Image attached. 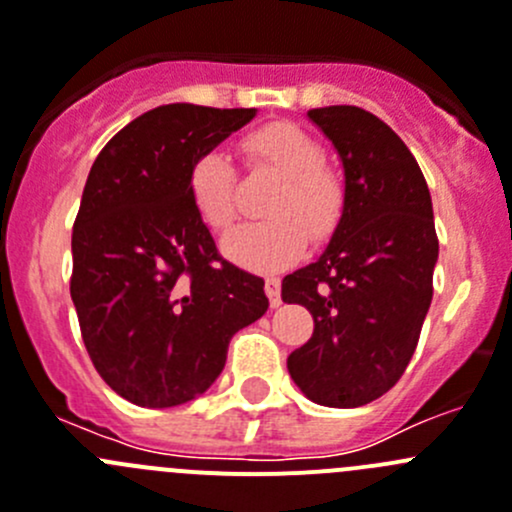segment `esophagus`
<instances>
[{
  "label": "esophagus",
  "mask_w": 512,
  "mask_h": 512,
  "mask_svg": "<svg viewBox=\"0 0 512 512\" xmlns=\"http://www.w3.org/2000/svg\"><path fill=\"white\" fill-rule=\"evenodd\" d=\"M265 293H267V298H270L272 308H278V305L283 303V298H280V280L278 278L265 280Z\"/></svg>",
  "instance_id": "esophagus-1"
}]
</instances>
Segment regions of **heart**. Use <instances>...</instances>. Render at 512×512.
<instances>
[{
    "label": "heart",
    "instance_id": "heart-1",
    "mask_svg": "<svg viewBox=\"0 0 512 512\" xmlns=\"http://www.w3.org/2000/svg\"><path fill=\"white\" fill-rule=\"evenodd\" d=\"M252 166L280 176L267 204L272 219L242 224L224 237L222 250L255 272H280L305 255L308 234L323 240L343 212V186L323 166L326 151L293 123H270L242 141ZM189 197L204 224L224 229L234 219V169L222 151H207L189 169Z\"/></svg>",
    "mask_w": 512,
    "mask_h": 512
}]
</instances>
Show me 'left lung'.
<instances>
[{"label": "left lung", "mask_w": 512, "mask_h": 512, "mask_svg": "<svg viewBox=\"0 0 512 512\" xmlns=\"http://www.w3.org/2000/svg\"><path fill=\"white\" fill-rule=\"evenodd\" d=\"M343 166V212L321 257L283 280L313 336L288 356L298 389L321 407L384 396L417 348L439 257L432 197L417 159L381 118L356 105L308 111Z\"/></svg>", "instance_id": "8db88e82"}]
</instances>
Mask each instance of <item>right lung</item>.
Listing matches in <instances>:
<instances>
[{
  "instance_id": "1",
  "label": "right lung",
  "mask_w": 512,
  "mask_h": 512,
  "mask_svg": "<svg viewBox=\"0 0 512 512\" xmlns=\"http://www.w3.org/2000/svg\"><path fill=\"white\" fill-rule=\"evenodd\" d=\"M255 116L159 105L105 143L85 181L70 295L95 371L138 407L202 396L270 305L265 280L217 255L189 197L191 164Z\"/></svg>"
}]
</instances>
